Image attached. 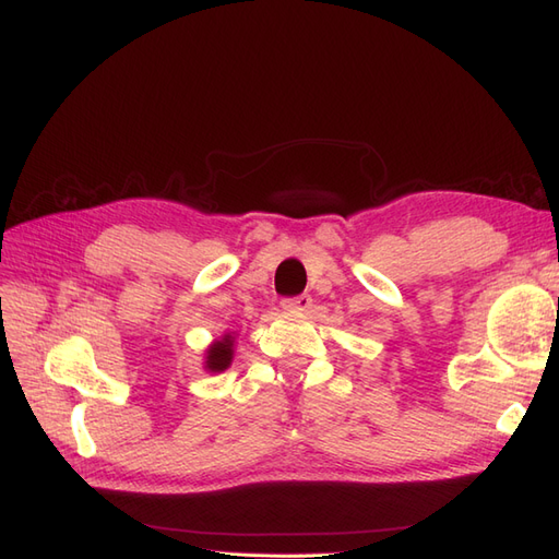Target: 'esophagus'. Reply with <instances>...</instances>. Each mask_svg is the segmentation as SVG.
<instances>
[{"mask_svg": "<svg viewBox=\"0 0 559 559\" xmlns=\"http://www.w3.org/2000/svg\"><path fill=\"white\" fill-rule=\"evenodd\" d=\"M311 295H297V297H287L281 301L285 311H309L311 309Z\"/></svg>", "mask_w": 559, "mask_h": 559, "instance_id": "esophagus-1", "label": "esophagus"}]
</instances>
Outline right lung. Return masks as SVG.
<instances>
[{
	"instance_id": "obj_1",
	"label": "right lung",
	"mask_w": 559,
	"mask_h": 559,
	"mask_svg": "<svg viewBox=\"0 0 559 559\" xmlns=\"http://www.w3.org/2000/svg\"><path fill=\"white\" fill-rule=\"evenodd\" d=\"M231 357H234V336L225 334L221 341H215V344H211V348L206 350L204 367L213 373L225 371L231 365Z\"/></svg>"
}]
</instances>
